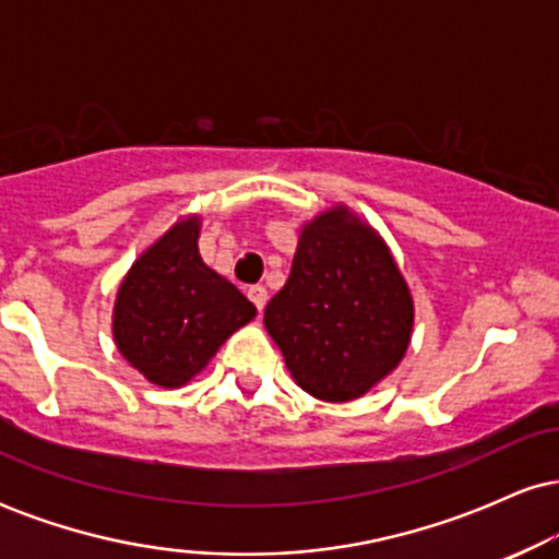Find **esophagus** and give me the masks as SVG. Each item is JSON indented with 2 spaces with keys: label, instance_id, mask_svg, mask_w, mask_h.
<instances>
[{
  "label": "esophagus",
  "instance_id": "34e87169",
  "mask_svg": "<svg viewBox=\"0 0 559 559\" xmlns=\"http://www.w3.org/2000/svg\"><path fill=\"white\" fill-rule=\"evenodd\" d=\"M247 294H249V299L254 301V307H258V312L265 310V305H267V288L265 286H252Z\"/></svg>",
  "mask_w": 559,
  "mask_h": 559
}]
</instances>
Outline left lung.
Wrapping results in <instances>:
<instances>
[{
  "mask_svg": "<svg viewBox=\"0 0 559 559\" xmlns=\"http://www.w3.org/2000/svg\"><path fill=\"white\" fill-rule=\"evenodd\" d=\"M265 329L297 383L325 402L357 400L407 352L413 299L389 249L342 207L316 217Z\"/></svg>",
  "mask_w": 559,
  "mask_h": 559,
  "instance_id": "8db88e82",
  "label": "left lung"
}]
</instances>
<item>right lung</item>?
I'll return each mask as SVG.
<instances>
[{
  "instance_id": "add662e5",
  "label": "right lung",
  "mask_w": 559,
  "mask_h": 559,
  "mask_svg": "<svg viewBox=\"0 0 559 559\" xmlns=\"http://www.w3.org/2000/svg\"><path fill=\"white\" fill-rule=\"evenodd\" d=\"M197 217L178 223L128 271L115 301V342L165 389L191 381L217 346L258 316L230 281L199 258Z\"/></svg>"
}]
</instances>
